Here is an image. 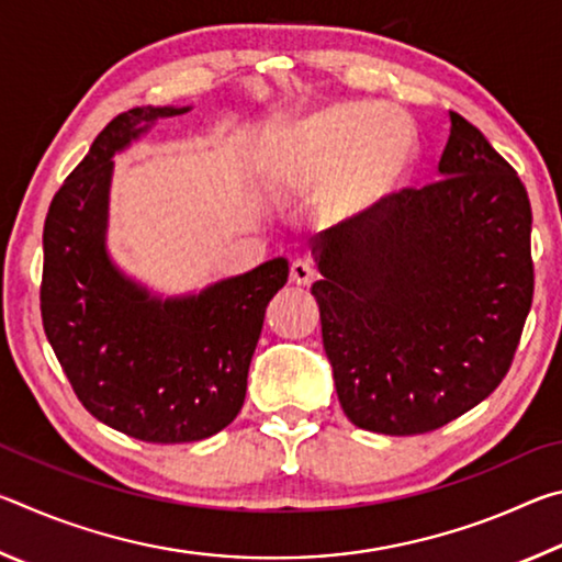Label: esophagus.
Returning <instances> with one entry per match:
<instances>
[{
    "label": "esophagus",
    "instance_id": "esophagus-1",
    "mask_svg": "<svg viewBox=\"0 0 562 562\" xmlns=\"http://www.w3.org/2000/svg\"><path fill=\"white\" fill-rule=\"evenodd\" d=\"M315 278H317V270L312 268L307 260H294L290 265V280H292V284H300V288H304V284H310Z\"/></svg>",
    "mask_w": 562,
    "mask_h": 562
}]
</instances>
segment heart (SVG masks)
I'll list each match as a JSON object with an SVG mask.
<instances>
[{
  "mask_svg": "<svg viewBox=\"0 0 562 562\" xmlns=\"http://www.w3.org/2000/svg\"><path fill=\"white\" fill-rule=\"evenodd\" d=\"M414 158V131L392 106L337 103L284 131L280 168L292 183H325L335 217L372 211L404 183Z\"/></svg>",
  "mask_w": 562,
  "mask_h": 562,
  "instance_id": "obj_1",
  "label": "heart"
}]
</instances>
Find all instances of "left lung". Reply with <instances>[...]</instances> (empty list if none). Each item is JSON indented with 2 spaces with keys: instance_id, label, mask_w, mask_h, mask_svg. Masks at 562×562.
<instances>
[{
  "instance_id": "obj_1",
  "label": "left lung",
  "mask_w": 562,
  "mask_h": 562,
  "mask_svg": "<svg viewBox=\"0 0 562 562\" xmlns=\"http://www.w3.org/2000/svg\"><path fill=\"white\" fill-rule=\"evenodd\" d=\"M441 178L319 233L312 284L339 404L359 429H441L493 394L532 304L530 201L486 136L449 113Z\"/></svg>"
}]
</instances>
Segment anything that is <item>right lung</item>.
<instances>
[{
	"label": "right lung",
	"instance_id": "obj_1",
	"mask_svg": "<svg viewBox=\"0 0 562 562\" xmlns=\"http://www.w3.org/2000/svg\"><path fill=\"white\" fill-rule=\"evenodd\" d=\"M188 109L119 113L66 176L44 221L42 322L87 412L148 443L201 441L240 414L247 369L288 260H270L198 297L154 300L113 268L103 231L111 156L140 121Z\"/></svg>",
	"mask_w": 562,
	"mask_h": 562
}]
</instances>
